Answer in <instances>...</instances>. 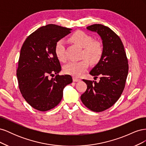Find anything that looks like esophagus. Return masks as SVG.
Instances as JSON below:
<instances>
[{
	"instance_id": "esophagus-1",
	"label": "esophagus",
	"mask_w": 146,
	"mask_h": 146,
	"mask_svg": "<svg viewBox=\"0 0 146 146\" xmlns=\"http://www.w3.org/2000/svg\"><path fill=\"white\" fill-rule=\"evenodd\" d=\"M80 80H81V79L78 78H77V77H73V82H80Z\"/></svg>"
}]
</instances>
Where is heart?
Returning a JSON list of instances; mask_svg holds the SVG:
<instances>
[{"mask_svg":"<svg viewBox=\"0 0 146 146\" xmlns=\"http://www.w3.org/2000/svg\"><path fill=\"white\" fill-rule=\"evenodd\" d=\"M70 40L83 48L82 58L79 61H72L64 66V71L66 74L75 77H78L85 72L89 66V61L92 64L98 63L103 55V46L102 44L93 41L89 35L78 31L70 37ZM55 54L60 61L66 60L65 42L62 39L56 41L54 48Z\"/></svg>","mask_w":146,"mask_h":146,"instance_id":"b5f03b06","label":"heart"}]
</instances>
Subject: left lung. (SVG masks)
<instances>
[{"instance_id": "8db88e82", "label": "left lung", "mask_w": 146, "mask_h": 146, "mask_svg": "<svg viewBox=\"0 0 146 146\" xmlns=\"http://www.w3.org/2000/svg\"><path fill=\"white\" fill-rule=\"evenodd\" d=\"M98 33L103 44V55L90 74L94 78L100 76L99 83L83 80L87 85L80 99L91 111L100 112L110 108L120 98L125 88L129 64L121 39L109 27L94 24L86 27Z\"/></svg>"}]
</instances>
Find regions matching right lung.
<instances>
[{
	"label": "right lung",
	"mask_w": 146,
	"mask_h": 146,
	"mask_svg": "<svg viewBox=\"0 0 146 146\" xmlns=\"http://www.w3.org/2000/svg\"><path fill=\"white\" fill-rule=\"evenodd\" d=\"M72 29L55 24L39 28L26 38L21 49L16 76L20 91L33 108L46 111L62 99L64 88L72 82L69 75L59 76L61 68L55 54L56 41ZM55 78L50 79L49 76Z\"/></svg>",
	"instance_id": "1"
}]
</instances>
